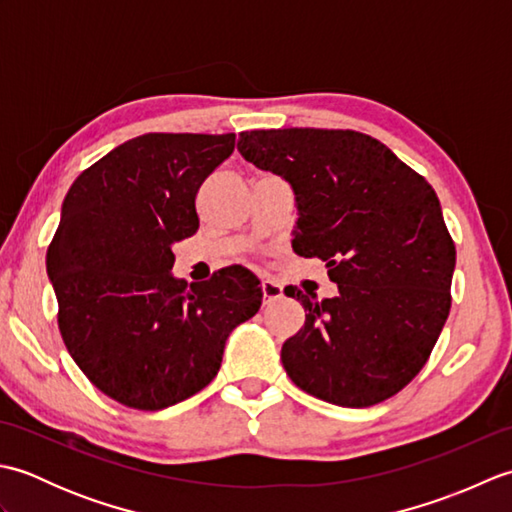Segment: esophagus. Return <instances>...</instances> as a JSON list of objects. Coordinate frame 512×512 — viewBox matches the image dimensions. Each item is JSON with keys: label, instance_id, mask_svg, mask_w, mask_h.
Returning <instances> with one entry per match:
<instances>
[{"label": "esophagus", "instance_id": "obj_1", "mask_svg": "<svg viewBox=\"0 0 512 512\" xmlns=\"http://www.w3.org/2000/svg\"><path fill=\"white\" fill-rule=\"evenodd\" d=\"M262 295H264V303H273L284 297V290H281V286L275 284V281H262Z\"/></svg>", "mask_w": 512, "mask_h": 512}]
</instances>
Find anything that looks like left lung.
<instances>
[{
	"mask_svg": "<svg viewBox=\"0 0 512 512\" xmlns=\"http://www.w3.org/2000/svg\"><path fill=\"white\" fill-rule=\"evenodd\" d=\"M239 154L297 195L292 248L319 257L339 295L286 288L306 325L281 347L292 383L339 407H372L407 387L451 310L455 244L440 200L380 140L352 129H255Z\"/></svg>",
	"mask_w": 512,
	"mask_h": 512,
	"instance_id": "obj_1",
	"label": "left lung"
}]
</instances>
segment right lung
Here are the masks:
<instances>
[{"instance_id": "right-lung-1", "label": "right lung", "mask_w": 512, "mask_h": 512, "mask_svg": "<svg viewBox=\"0 0 512 512\" xmlns=\"http://www.w3.org/2000/svg\"><path fill=\"white\" fill-rule=\"evenodd\" d=\"M235 134H145L74 180L46 266L59 332L105 396L158 411L217 376L226 336L262 306L259 279L228 266L187 286L171 246L200 226L195 195Z\"/></svg>"}]
</instances>
